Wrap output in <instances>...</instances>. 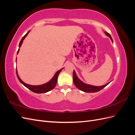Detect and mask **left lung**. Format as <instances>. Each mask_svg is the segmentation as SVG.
<instances>
[{
	"label": "left lung",
	"instance_id": "obj_1",
	"mask_svg": "<svg viewBox=\"0 0 135 135\" xmlns=\"http://www.w3.org/2000/svg\"><path fill=\"white\" fill-rule=\"evenodd\" d=\"M105 33L106 35L109 36V37L110 38V39L112 40V41L113 42V39L112 38L111 35H110L107 32H105ZM73 82H74L75 86L79 89H80V90L85 92L90 93V92H97L98 91L101 90L102 89H103L104 87L107 86V85H108L110 83V81L107 84H106L104 85H102V86H94V85H89L83 83V81H81L78 78L75 71L74 70L73 71Z\"/></svg>",
	"mask_w": 135,
	"mask_h": 135
}]
</instances>
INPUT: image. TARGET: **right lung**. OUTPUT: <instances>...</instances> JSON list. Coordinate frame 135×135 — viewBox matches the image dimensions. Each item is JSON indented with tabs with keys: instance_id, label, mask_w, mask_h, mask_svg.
<instances>
[{
	"instance_id": "add662e5",
	"label": "right lung",
	"mask_w": 135,
	"mask_h": 135,
	"mask_svg": "<svg viewBox=\"0 0 135 135\" xmlns=\"http://www.w3.org/2000/svg\"><path fill=\"white\" fill-rule=\"evenodd\" d=\"M28 32H29V31L27 32V33L23 36V38H22L20 42L19 47L21 46V44L23 42V39L25 38V37L27 35ZM18 52H19V49L17 51V54H18ZM62 69H63V68H62L61 69H60V70H59V71H57L56 73V74H55V75L54 76V77L52 78V79H51V80L49 81L48 82L45 83L44 84L39 85H29V84H26L25 83H24L23 81L20 78V77L18 75L17 70H16V74H17V78H18L19 81L24 85V86H25L26 88L29 89L30 90H31L33 92H35L36 93H46L48 91L52 90V89H54L56 85L57 84V82L58 76L60 74V73L61 71V70H62Z\"/></svg>"
}]
</instances>
